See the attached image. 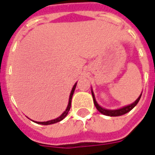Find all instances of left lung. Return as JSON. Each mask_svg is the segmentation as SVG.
<instances>
[{"mask_svg": "<svg viewBox=\"0 0 155 155\" xmlns=\"http://www.w3.org/2000/svg\"><path fill=\"white\" fill-rule=\"evenodd\" d=\"M142 93H141V95L138 97V98H137V99L134 102V103L130 104H129V105L124 106V107H122V108H117V109H107V108H103V107H101V106L99 104L97 103V101H96V98H95L94 92H93L92 88V98H93V102H94V104L95 106H96L97 109L99 111L100 113L104 114V115L109 116V117H117V116L124 115V114H125V113H129L130 110H132L133 108L137 105V104L138 103L139 100L141 99Z\"/></svg>", "mask_w": 155, "mask_h": 155, "instance_id": "8db88e82", "label": "left lung"}]
</instances>
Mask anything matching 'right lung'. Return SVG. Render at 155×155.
Returning a JSON list of instances; mask_svg holds the SVG:
<instances>
[{"label":"right lung","mask_w":155,"mask_h":155,"mask_svg":"<svg viewBox=\"0 0 155 155\" xmlns=\"http://www.w3.org/2000/svg\"><path fill=\"white\" fill-rule=\"evenodd\" d=\"M76 84H77V82L75 83L74 86H73L72 89H71V92L70 93V97H69V101H68V107L66 108V110L63 112L62 114H61L58 117L55 118V119H54V120H47V121H35V120H33V121H35V123H37V124H40V125H51V124H54V123H57L58 121H61V120L64 119L66 117V116L68 115V112L70 110L71 108V99H72V96L74 94V92H75V87H76Z\"/></svg>","instance_id":"right-lung-1"}]
</instances>
